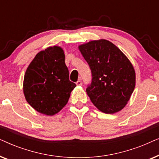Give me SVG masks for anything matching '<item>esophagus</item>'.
Returning a JSON list of instances; mask_svg holds the SVG:
<instances>
[{
	"label": "esophagus",
	"instance_id": "obj_1",
	"mask_svg": "<svg viewBox=\"0 0 159 159\" xmlns=\"http://www.w3.org/2000/svg\"><path fill=\"white\" fill-rule=\"evenodd\" d=\"M76 84H77V85H82V81H80V80H78V81L76 82Z\"/></svg>",
	"mask_w": 159,
	"mask_h": 159
}]
</instances>
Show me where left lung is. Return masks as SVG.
<instances>
[{
    "mask_svg": "<svg viewBox=\"0 0 159 159\" xmlns=\"http://www.w3.org/2000/svg\"><path fill=\"white\" fill-rule=\"evenodd\" d=\"M90 66L92 82L86 89L95 107L114 114L127 105L135 87V71L127 56L104 39L79 45Z\"/></svg>",
    "mask_w": 159,
    "mask_h": 159,
    "instance_id": "left-lung-1",
    "label": "left lung"
}]
</instances>
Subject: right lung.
Instances as JSON below:
<instances>
[{
    "label": "right lung",
    "instance_id": "1",
    "mask_svg": "<svg viewBox=\"0 0 159 159\" xmlns=\"http://www.w3.org/2000/svg\"><path fill=\"white\" fill-rule=\"evenodd\" d=\"M75 87L69 80L64 51L59 46L39 52L24 77L26 101L37 111L48 116L57 114L66 105Z\"/></svg>",
    "mask_w": 159,
    "mask_h": 159
}]
</instances>
